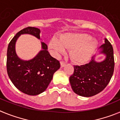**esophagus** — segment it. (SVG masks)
I'll list each match as a JSON object with an SVG mask.
<instances>
[{
	"label": "esophagus",
	"mask_w": 120,
	"mask_h": 120,
	"mask_svg": "<svg viewBox=\"0 0 120 120\" xmlns=\"http://www.w3.org/2000/svg\"><path fill=\"white\" fill-rule=\"evenodd\" d=\"M60 63H61V67H64L66 65V63H65L64 61H61Z\"/></svg>",
	"instance_id": "1"
}]
</instances>
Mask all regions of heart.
<instances>
[{"instance_id":"obj_1","label":"heart","mask_w":120,"mask_h":120,"mask_svg":"<svg viewBox=\"0 0 120 120\" xmlns=\"http://www.w3.org/2000/svg\"><path fill=\"white\" fill-rule=\"evenodd\" d=\"M98 45L97 41L86 34L67 33L60 37L53 38L49 47L56 56L64 53L65 48L69 49V55L74 62L84 63L88 61Z\"/></svg>"}]
</instances>
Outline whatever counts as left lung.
Returning a JSON list of instances; mask_svg holds the SVG:
<instances>
[{"label": "left lung", "mask_w": 120, "mask_h": 120, "mask_svg": "<svg viewBox=\"0 0 120 120\" xmlns=\"http://www.w3.org/2000/svg\"><path fill=\"white\" fill-rule=\"evenodd\" d=\"M99 49L100 53L106 56L103 61H95V55L88 64L74 66V73L69 80L72 90L77 95L86 97L95 96L105 88L111 80L115 64L113 47L105 38V44Z\"/></svg>", "instance_id": "left-lung-1"}]
</instances>
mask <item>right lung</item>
Segmentation results:
<instances>
[{
  "label": "right lung",
  "instance_id": "right-lung-1",
  "mask_svg": "<svg viewBox=\"0 0 120 120\" xmlns=\"http://www.w3.org/2000/svg\"><path fill=\"white\" fill-rule=\"evenodd\" d=\"M23 34H30L40 39V29L27 27L17 34L9 43L6 69L9 79L18 90L24 94L36 96L43 93L52 80L53 74L60 68L59 61L51 56L47 45L41 42L42 50L33 59H20L15 52V43Z\"/></svg>",
  "mask_w": 120,
  "mask_h": 120
}]
</instances>
